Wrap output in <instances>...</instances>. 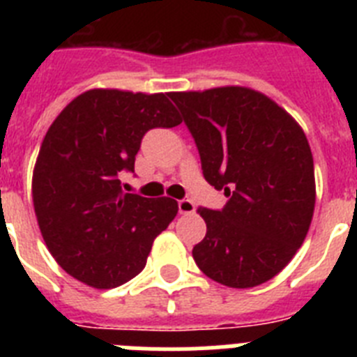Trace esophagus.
I'll list each match as a JSON object with an SVG mask.
<instances>
[{
  "label": "esophagus",
  "instance_id": "obj_1",
  "mask_svg": "<svg viewBox=\"0 0 357 357\" xmlns=\"http://www.w3.org/2000/svg\"><path fill=\"white\" fill-rule=\"evenodd\" d=\"M178 213L181 214L195 213V204L189 200V198H182V200H178Z\"/></svg>",
  "mask_w": 357,
  "mask_h": 357
}]
</instances>
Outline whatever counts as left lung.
I'll list each match as a JSON object with an SVG mask.
<instances>
[{"mask_svg": "<svg viewBox=\"0 0 357 357\" xmlns=\"http://www.w3.org/2000/svg\"><path fill=\"white\" fill-rule=\"evenodd\" d=\"M197 143L206 181L229 198L200 207L207 234L193 248L202 272L254 288L293 259L314 211V166L298 123L248 87L169 93Z\"/></svg>", "mask_w": 357, "mask_h": 357, "instance_id": "left-lung-1", "label": "left lung"}]
</instances>
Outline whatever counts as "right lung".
Wrapping results in <instances>:
<instances>
[{"mask_svg":"<svg viewBox=\"0 0 357 357\" xmlns=\"http://www.w3.org/2000/svg\"><path fill=\"white\" fill-rule=\"evenodd\" d=\"M182 119L168 94L91 89L56 116L40 144L31 197L46 247L69 275L98 289L121 286L146 264L178 204L123 193L151 128Z\"/></svg>","mask_w":357,"mask_h":357,"instance_id":"add662e5","label":"right lung"}]
</instances>
